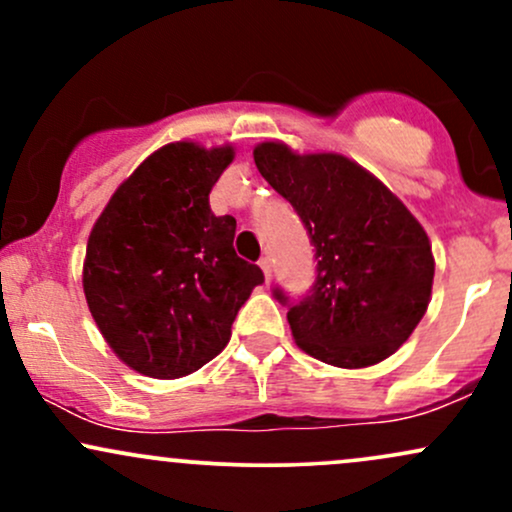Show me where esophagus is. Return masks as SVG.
I'll use <instances>...</instances> for the list:
<instances>
[{
  "label": "esophagus",
  "instance_id": "1",
  "mask_svg": "<svg viewBox=\"0 0 512 512\" xmlns=\"http://www.w3.org/2000/svg\"><path fill=\"white\" fill-rule=\"evenodd\" d=\"M260 267H262V272H264V279H272V262H269V257H262L260 260Z\"/></svg>",
  "mask_w": 512,
  "mask_h": 512
}]
</instances>
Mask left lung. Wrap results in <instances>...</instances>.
Instances as JSON below:
<instances>
[{
  "instance_id": "obj_1",
  "label": "left lung",
  "mask_w": 512,
  "mask_h": 512,
  "mask_svg": "<svg viewBox=\"0 0 512 512\" xmlns=\"http://www.w3.org/2000/svg\"><path fill=\"white\" fill-rule=\"evenodd\" d=\"M262 178L301 216L315 248V284L289 305L293 339L339 368L385 361L409 339L431 301V243L421 223L378 178L339 154L255 146Z\"/></svg>"
}]
</instances>
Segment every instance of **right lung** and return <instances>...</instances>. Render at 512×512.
Listing matches in <instances>:
<instances>
[{
    "instance_id": "add662e5",
    "label": "right lung",
    "mask_w": 512,
    "mask_h": 512,
    "mask_svg": "<svg viewBox=\"0 0 512 512\" xmlns=\"http://www.w3.org/2000/svg\"><path fill=\"white\" fill-rule=\"evenodd\" d=\"M231 161V146H163L117 187L88 236V310L120 361L149 378H182L221 354L264 281L233 250L236 219L209 207Z\"/></svg>"
}]
</instances>
